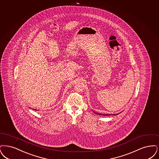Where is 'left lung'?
<instances>
[{"instance_id": "1", "label": "left lung", "mask_w": 159, "mask_h": 159, "mask_svg": "<svg viewBox=\"0 0 159 159\" xmlns=\"http://www.w3.org/2000/svg\"><path fill=\"white\" fill-rule=\"evenodd\" d=\"M95 113H96L97 115H104V116H110V115H108V114H104V115H103V114H100V113H96V112H94Z\"/></svg>"}]
</instances>
